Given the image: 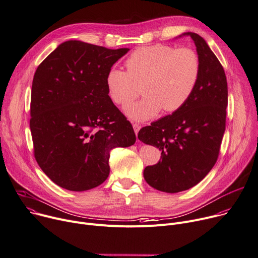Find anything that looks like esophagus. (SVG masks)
Wrapping results in <instances>:
<instances>
[{
    "instance_id": "34e87169",
    "label": "esophagus",
    "mask_w": 258,
    "mask_h": 258,
    "mask_svg": "<svg viewBox=\"0 0 258 258\" xmlns=\"http://www.w3.org/2000/svg\"><path fill=\"white\" fill-rule=\"evenodd\" d=\"M132 126H133L134 132H135V134H136V136H137V134H138V131L141 130V125H138L137 123H133V124H132Z\"/></svg>"
}]
</instances>
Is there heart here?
Segmentation results:
<instances>
[{"mask_svg": "<svg viewBox=\"0 0 258 258\" xmlns=\"http://www.w3.org/2000/svg\"><path fill=\"white\" fill-rule=\"evenodd\" d=\"M127 72L111 68L106 74L111 101L125 106L140 95L143 85L146 97L126 107L128 116L145 121L163 108L173 112L191 98L201 75V62L190 48L156 44L134 50L126 60Z\"/></svg>", "mask_w": 258, "mask_h": 258, "instance_id": "b5f03b06", "label": "heart"}]
</instances>
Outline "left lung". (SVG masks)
I'll return each instance as SVG.
<instances>
[{
  "mask_svg": "<svg viewBox=\"0 0 258 258\" xmlns=\"http://www.w3.org/2000/svg\"><path fill=\"white\" fill-rule=\"evenodd\" d=\"M190 36L201 62V75L188 102L138 132V140L161 151V159L144 170L146 182L166 193L188 190L215 165L225 131L228 101L224 69L205 39Z\"/></svg>",
  "mask_w": 258,
  "mask_h": 258,
  "instance_id": "obj_1",
  "label": "left lung"
}]
</instances>
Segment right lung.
Segmentation results:
<instances>
[{
  "instance_id": "right-lung-1",
  "label": "right lung",
  "mask_w": 258,
  "mask_h": 258,
  "mask_svg": "<svg viewBox=\"0 0 258 258\" xmlns=\"http://www.w3.org/2000/svg\"><path fill=\"white\" fill-rule=\"evenodd\" d=\"M128 51L69 40L38 66L31 94L34 155L57 186L86 191L101 185L110 151L134 145L132 125L111 101L105 82Z\"/></svg>"
}]
</instances>
